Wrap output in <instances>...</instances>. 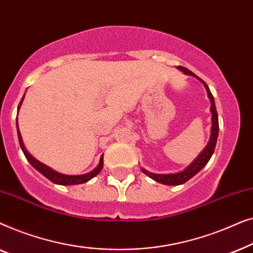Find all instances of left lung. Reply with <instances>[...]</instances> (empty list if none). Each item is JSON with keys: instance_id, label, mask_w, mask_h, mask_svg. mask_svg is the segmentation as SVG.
Listing matches in <instances>:
<instances>
[{"instance_id": "left-lung-1", "label": "left lung", "mask_w": 253, "mask_h": 253, "mask_svg": "<svg viewBox=\"0 0 253 253\" xmlns=\"http://www.w3.org/2000/svg\"><path fill=\"white\" fill-rule=\"evenodd\" d=\"M179 70H181L183 74L193 76V77L198 78L200 82L203 83L204 86H205L207 95L211 100V113H212V127H211V137L209 143H207L206 147L204 148L198 157H197L195 160L192 161L191 165H189L183 171L176 172V174H153V172H150L145 170L144 168H141V171L144 172L145 175L150 176L152 179H154L155 182L162 183L165 185H181L186 181H189L190 178H192L197 172H199L202 169L207 165V162L210 161L211 157H212L214 153V148H215L216 140H217V134H219V119H217V113L215 108V102H214V98L211 93L209 86L206 85V83L200 79L199 77L193 74L192 71L188 70V69L184 67H178Z\"/></svg>"}]
</instances>
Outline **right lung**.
Instances as JSON below:
<instances>
[{"mask_svg": "<svg viewBox=\"0 0 253 253\" xmlns=\"http://www.w3.org/2000/svg\"><path fill=\"white\" fill-rule=\"evenodd\" d=\"M24 96H25V95H24ZM24 96L22 98V100H20V102L18 105V110L20 108V106H22ZM16 124H17V133H18V140H19L20 148L23 150V153L26 157L27 161H29L30 164L32 165L38 171L41 172V174H42L44 177H47L48 179H49V181L55 183V184H60V185L82 184V183L88 182L89 179H92L93 177H94V176H96L100 171H101V169L103 167V154L101 155V158H100V162H99V165L96 166V168L93 169L92 171L87 172V174H84V175H64V174H61V172L55 171L54 169H51V168L48 167V166L43 165L42 162L38 161L36 158H33L32 155H31L29 152L26 151L25 146H24L23 139H22V134H20L19 129H18V120H17Z\"/></svg>", "mask_w": 253, "mask_h": 253, "instance_id": "right-lung-1", "label": "right lung"}]
</instances>
